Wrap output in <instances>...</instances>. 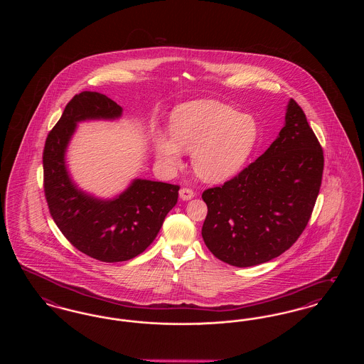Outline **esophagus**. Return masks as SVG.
I'll return each mask as SVG.
<instances>
[{
	"label": "esophagus",
	"mask_w": 364,
	"mask_h": 364,
	"mask_svg": "<svg viewBox=\"0 0 364 364\" xmlns=\"http://www.w3.org/2000/svg\"><path fill=\"white\" fill-rule=\"evenodd\" d=\"M178 193H180V198H181L183 200H190V199H192V198L195 196V192L191 190V188H187V187H186V188H181Z\"/></svg>",
	"instance_id": "obj_1"
}]
</instances>
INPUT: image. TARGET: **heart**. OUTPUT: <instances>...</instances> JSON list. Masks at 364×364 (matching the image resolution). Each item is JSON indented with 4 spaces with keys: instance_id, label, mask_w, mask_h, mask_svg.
Listing matches in <instances>:
<instances>
[{
    "instance_id": "1",
    "label": "heart",
    "mask_w": 364,
    "mask_h": 364,
    "mask_svg": "<svg viewBox=\"0 0 364 364\" xmlns=\"http://www.w3.org/2000/svg\"><path fill=\"white\" fill-rule=\"evenodd\" d=\"M171 136L156 138V156L168 166L181 162V150L192 151L195 172L208 183L237 173L254 150L258 125L230 105L200 100L180 105L171 116Z\"/></svg>"
}]
</instances>
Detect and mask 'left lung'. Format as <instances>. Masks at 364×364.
<instances>
[{
	"mask_svg": "<svg viewBox=\"0 0 364 364\" xmlns=\"http://www.w3.org/2000/svg\"><path fill=\"white\" fill-rule=\"evenodd\" d=\"M323 150L303 109L291 100L285 125L262 156L220 187L202 193V236L211 254L250 267L289 250L311 218Z\"/></svg>",
	"mask_w": 364,
	"mask_h": 364,
	"instance_id": "8db88e82",
	"label": "left lung"
}]
</instances>
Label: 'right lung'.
<instances>
[{"mask_svg": "<svg viewBox=\"0 0 364 364\" xmlns=\"http://www.w3.org/2000/svg\"><path fill=\"white\" fill-rule=\"evenodd\" d=\"M122 107L104 94L83 91L64 109L43 149V188L53 220L67 240L94 259L124 262L154 239L178 198V186L136 178L114 199H97L70 180L65 151L76 124L114 120Z\"/></svg>", "mask_w": 364, "mask_h": 364, "instance_id": "right-lung-1", "label": "right lung"}]
</instances>
